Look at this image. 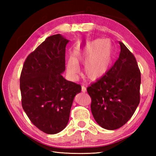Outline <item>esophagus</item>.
<instances>
[{
  "label": "esophagus",
  "mask_w": 156,
  "mask_h": 156,
  "mask_svg": "<svg viewBox=\"0 0 156 156\" xmlns=\"http://www.w3.org/2000/svg\"><path fill=\"white\" fill-rule=\"evenodd\" d=\"M82 91L83 92H87V88H86L84 84H82Z\"/></svg>",
  "instance_id": "obj_1"
}]
</instances>
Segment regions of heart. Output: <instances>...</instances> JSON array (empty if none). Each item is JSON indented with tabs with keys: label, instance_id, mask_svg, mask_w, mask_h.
Segmentation results:
<instances>
[{
	"label": "heart",
	"instance_id": "heart-1",
	"mask_svg": "<svg viewBox=\"0 0 156 156\" xmlns=\"http://www.w3.org/2000/svg\"><path fill=\"white\" fill-rule=\"evenodd\" d=\"M113 58V51L111 41L107 39H98L74 53L69 59L67 71L69 76L75 78L80 71L78 64H85L84 74L91 80L103 76L110 68Z\"/></svg>",
	"mask_w": 156,
	"mask_h": 156
}]
</instances>
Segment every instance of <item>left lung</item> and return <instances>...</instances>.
Returning a JSON list of instances; mask_svg holds the SVG:
<instances>
[{
	"mask_svg": "<svg viewBox=\"0 0 156 156\" xmlns=\"http://www.w3.org/2000/svg\"><path fill=\"white\" fill-rule=\"evenodd\" d=\"M119 57L112 68L87 88L91 111L97 123L108 130L123 126L140 102L141 72L137 60L119 41Z\"/></svg>",
	"mask_w": 156,
	"mask_h": 156,
	"instance_id": "8db88e82",
	"label": "left lung"
}]
</instances>
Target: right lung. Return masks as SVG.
Returning a JSON list of instances; mask_svg holds the SVG:
<instances>
[{
    "mask_svg": "<svg viewBox=\"0 0 156 156\" xmlns=\"http://www.w3.org/2000/svg\"><path fill=\"white\" fill-rule=\"evenodd\" d=\"M68 42L60 34L49 36L27 56L20 76L23 110L47 134L58 133L66 127L73 100L82 89L61 74Z\"/></svg>",
    "mask_w": 156,
    "mask_h": 156,
    "instance_id": "right-lung-1",
    "label": "right lung"
}]
</instances>
